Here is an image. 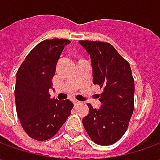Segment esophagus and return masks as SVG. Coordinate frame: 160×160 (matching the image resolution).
Wrapping results in <instances>:
<instances>
[{
    "label": "esophagus",
    "mask_w": 160,
    "mask_h": 160,
    "mask_svg": "<svg viewBox=\"0 0 160 160\" xmlns=\"http://www.w3.org/2000/svg\"><path fill=\"white\" fill-rule=\"evenodd\" d=\"M73 105H74V106H76V105H78V104H80V101L75 100V99H74V100H73Z\"/></svg>",
    "instance_id": "1"
}]
</instances>
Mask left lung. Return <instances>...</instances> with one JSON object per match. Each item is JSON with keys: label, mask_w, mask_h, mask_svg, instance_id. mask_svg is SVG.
<instances>
[{"label": "left lung", "mask_w": 160, "mask_h": 160, "mask_svg": "<svg viewBox=\"0 0 160 160\" xmlns=\"http://www.w3.org/2000/svg\"><path fill=\"white\" fill-rule=\"evenodd\" d=\"M79 42L90 55L93 83L103 89L98 110L87 104L89 113L82 119L84 128L95 143L114 144L126 132L134 111V81L129 63L111 43Z\"/></svg>", "instance_id": "obj_1"}]
</instances>
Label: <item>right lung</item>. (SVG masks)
I'll list each match as a JSON object with an SVG mask.
<instances>
[{
  "instance_id": "add662e5",
  "label": "right lung",
  "mask_w": 160,
  "mask_h": 160,
  "mask_svg": "<svg viewBox=\"0 0 160 160\" xmlns=\"http://www.w3.org/2000/svg\"><path fill=\"white\" fill-rule=\"evenodd\" d=\"M69 40H44L27 55L16 73V111L21 126L30 137L46 141L59 131L71 114L73 104L49 94L57 61Z\"/></svg>"
}]
</instances>
